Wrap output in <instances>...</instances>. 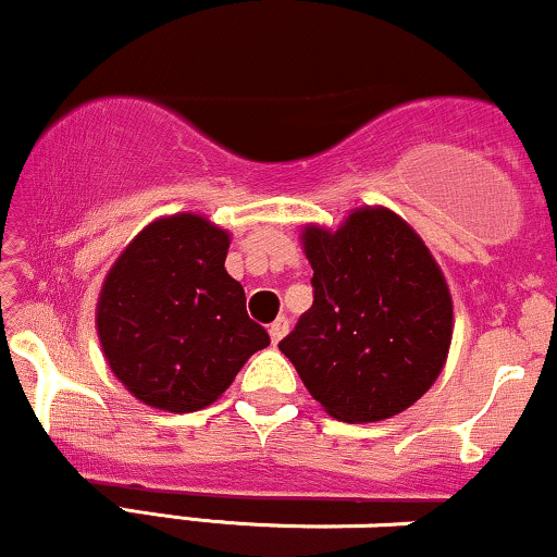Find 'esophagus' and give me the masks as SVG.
I'll return each instance as SVG.
<instances>
[{
	"instance_id": "34e87169",
	"label": "esophagus",
	"mask_w": 557,
	"mask_h": 557,
	"mask_svg": "<svg viewBox=\"0 0 557 557\" xmlns=\"http://www.w3.org/2000/svg\"><path fill=\"white\" fill-rule=\"evenodd\" d=\"M268 333H271V342H273V344H278L281 338H284L286 333H289V320H286V318L273 320L271 329H268Z\"/></svg>"
}]
</instances>
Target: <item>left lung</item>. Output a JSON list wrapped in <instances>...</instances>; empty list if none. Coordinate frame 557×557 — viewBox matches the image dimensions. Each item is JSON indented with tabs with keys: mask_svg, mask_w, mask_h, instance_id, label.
Returning <instances> with one entry per match:
<instances>
[{
	"mask_svg": "<svg viewBox=\"0 0 557 557\" xmlns=\"http://www.w3.org/2000/svg\"><path fill=\"white\" fill-rule=\"evenodd\" d=\"M312 307L278 349L305 388L342 422L409 409L446 364L454 302L420 234L383 206L349 213L336 232L305 226Z\"/></svg>",
	"mask_w": 557,
	"mask_h": 557,
	"instance_id": "obj_1",
	"label": "left lung"
}]
</instances>
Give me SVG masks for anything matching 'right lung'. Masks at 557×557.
I'll use <instances>...</instances> for the list:
<instances>
[{"instance_id":"obj_1","label":"right lung","mask_w":557,"mask_h":557,"mask_svg":"<svg viewBox=\"0 0 557 557\" xmlns=\"http://www.w3.org/2000/svg\"><path fill=\"white\" fill-rule=\"evenodd\" d=\"M228 232L198 213L156 219L103 278L96 329L111 372L137 401L198 411L271 344L226 273Z\"/></svg>"}]
</instances>
